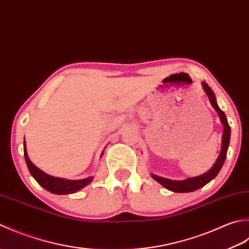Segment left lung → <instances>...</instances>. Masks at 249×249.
Wrapping results in <instances>:
<instances>
[{"label":"left lung","instance_id":"obj_1","mask_svg":"<svg viewBox=\"0 0 249 249\" xmlns=\"http://www.w3.org/2000/svg\"><path fill=\"white\" fill-rule=\"evenodd\" d=\"M202 85H203V88H204V91L206 92V94L209 95L211 104L213 105V107L216 109L218 115H219L222 124H224L225 130H224V134H222L221 151H220L219 157H218L217 161L215 162V164L213 165L212 169L209 172H206L205 174L200 175V176L191 177V178L185 179V180H171V179L163 178V177L151 174V177H153L155 180L158 181L159 184H161L163 187H165L166 189L174 191V192H191V191L197 190L203 186H205L207 182H210L213 178H215L217 174L219 173V171L221 170L222 164H224L226 157H227V150H228V146H229L230 134H231L230 125H229V124H228L225 113L219 108V106L217 105L215 94H214V92H213V90L210 88V86L206 83H203Z\"/></svg>","mask_w":249,"mask_h":249}]
</instances>
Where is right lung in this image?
I'll return each instance as SVG.
<instances>
[{"instance_id":"obj_1","label":"right lung","mask_w":249,"mask_h":249,"mask_svg":"<svg viewBox=\"0 0 249 249\" xmlns=\"http://www.w3.org/2000/svg\"><path fill=\"white\" fill-rule=\"evenodd\" d=\"M23 153H24V159L27 162L28 169L30 173L34 177L38 184L45 188L46 190L53 192L55 195H69L73 194V192L78 191L79 189L84 188L85 186H87L92 181L93 177H88L85 179L79 180H68L63 178H59V177H53L46 173H44L42 170H39L38 167L35 166L31 160L29 159L27 154V148H25V142L23 143Z\"/></svg>"}]
</instances>
